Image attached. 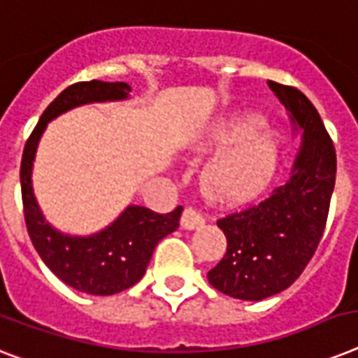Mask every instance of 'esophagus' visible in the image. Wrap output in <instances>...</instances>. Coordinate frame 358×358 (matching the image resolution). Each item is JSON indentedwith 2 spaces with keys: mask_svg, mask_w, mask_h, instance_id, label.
Wrapping results in <instances>:
<instances>
[{
  "mask_svg": "<svg viewBox=\"0 0 358 358\" xmlns=\"http://www.w3.org/2000/svg\"><path fill=\"white\" fill-rule=\"evenodd\" d=\"M206 222L204 215L200 213L199 209L194 208H185L182 213V228L184 229H196L202 228Z\"/></svg>",
  "mask_w": 358,
  "mask_h": 358,
  "instance_id": "obj_1",
  "label": "esophagus"
}]
</instances>
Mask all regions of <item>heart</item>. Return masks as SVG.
Instances as JSON below:
<instances>
[{
    "instance_id": "obj_1",
    "label": "heart",
    "mask_w": 358,
    "mask_h": 358,
    "mask_svg": "<svg viewBox=\"0 0 358 358\" xmlns=\"http://www.w3.org/2000/svg\"><path fill=\"white\" fill-rule=\"evenodd\" d=\"M259 127V117L246 115L229 121L208 139L206 149L215 152L239 145L215 159L206 171L204 187L211 196L224 202H239L257 194L266 185L278 165V141L272 134H259L252 138Z\"/></svg>"
}]
</instances>
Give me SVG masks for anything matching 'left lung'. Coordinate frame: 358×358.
<instances>
[{
	"mask_svg": "<svg viewBox=\"0 0 358 358\" xmlns=\"http://www.w3.org/2000/svg\"><path fill=\"white\" fill-rule=\"evenodd\" d=\"M270 90L301 130L292 176L266 199L217 220L228 248L208 272L209 283L237 300L259 301L289 289L324 235L336 178V152L315 104L294 86Z\"/></svg>",
	"mask_w": 358,
	"mask_h": 358,
	"instance_id": "8db88e82",
	"label": "left lung"
}]
</instances>
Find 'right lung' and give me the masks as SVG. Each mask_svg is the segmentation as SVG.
Returning a JSON list of instances; mask_svg holds the SVG:
<instances>
[{
  "mask_svg": "<svg viewBox=\"0 0 358 358\" xmlns=\"http://www.w3.org/2000/svg\"><path fill=\"white\" fill-rule=\"evenodd\" d=\"M129 92L127 83L88 80L71 84L45 108L23 149L20 182L29 237L58 280L86 294L112 296L138 283L149 266L156 245L180 226L184 208L178 206L171 213L162 215L141 206H129L112 226L97 235H62L43 220L34 199L31 182L34 152L51 119L80 104L127 99Z\"/></svg>",
  "mask_w": 358,
  "mask_h": 358,
  "instance_id": "obj_1",
  "label": "right lung"
}]
</instances>
